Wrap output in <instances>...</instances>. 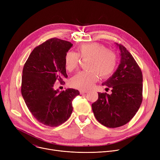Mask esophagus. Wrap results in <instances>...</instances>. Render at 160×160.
Here are the masks:
<instances>
[{"label":"esophagus","mask_w":160,"mask_h":160,"mask_svg":"<svg viewBox=\"0 0 160 160\" xmlns=\"http://www.w3.org/2000/svg\"><path fill=\"white\" fill-rule=\"evenodd\" d=\"M88 92V91H84V90H80V93L81 95H83V94H86Z\"/></svg>","instance_id":"34e87169"}]
</instances>
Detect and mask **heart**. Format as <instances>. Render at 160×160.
I'll use <instances>...</instances> for the list:
<instances>
[{"mask_svg":"<svg viewBox=\"0 0 160 160\" xmlns=\"http://www.w3.org/2000/svg\"><path fill=\"white\" fill-rule=\"evenodd\" d=\"M78 55L82 58L90 59L88 69L91 70L80 72L71 78V86L77 89H89L98 79V72L102 78H108L113 73L117 67L115 54L109 51L104 45L93 43L80 47L78 54L72 51L67 52L64 61L67 71L71 72L77 68L79 64Z\"/></svg>","mask_w":160,"mask_h":160,"instance_id":"b5f03b06","label":"heart"}]
</instances>
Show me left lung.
<instances>
[{"instance_id":"left-lung-1","label":"left lung","mask_w":160,"mask_h":160,"mask_svg":"<svg viewBox=\"0 0 160 160\" xmlns=\"http://www.w3.org/2000/svg\"><path fill=\"white\" fill-rule=\"evenodd\" d=\"M116 45L121 52L120 63L112 77L102 84L111 88L112 93H98V100L91 105L97 120L108 128L128 123L138 111L142 100L140 67L127 48L118 43Z\"/></svg>"}]
</instances>
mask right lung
Returning a JSON list of instances; mask_svg holds the SVG:
<instances>
[{"mask_svg":"<svg viewBox=\"0 0 160 160\" xmlns=\"http://www.w3.org/2000/svg\"><path fill=\"white\" fill-rule=\"evenodd\" d=\"M72 46L69 41L50 39L32 50L23 67L22 96L33 116L48 127H58L68 119L72 100L80 95L77 89L53 88L57 80L62 83L67 78L64 60Z\"/></svg>","mask_w":160,"mask_h":160,"instance_id":"obj_1","label":"right lung"}]
</instances>
